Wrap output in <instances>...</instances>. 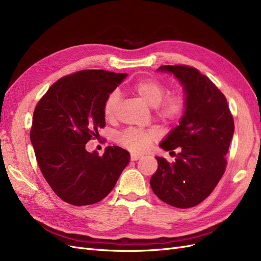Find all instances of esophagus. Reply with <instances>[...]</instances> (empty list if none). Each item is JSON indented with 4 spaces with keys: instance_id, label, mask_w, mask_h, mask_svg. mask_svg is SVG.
Listing matches in <instances>:
<instances>
[{
    "instance_id": "34e87169",
    "label": "esophagus",
    "mask_w": 261,
    "mask_h": 261,
    "mask_svg": "<svg viewBox=\"0 0 261 261\" xmlns=\"http://www.w3.org/2000/svg\"><path fill=\"white\" fill-rule=\"evenodd\" d=\"M141 158V154H137V153H132L130 154V161H137Z\"/></svg>"
}]
</instances>
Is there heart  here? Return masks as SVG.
<instances>
[{
  "mask_svg": "<svg viewBox=\"0 0 261 261\" xmlns=\"http://www.w3.org/2000/svg\"><path fill=\"white\" fill-rule=\"evenodd\" d=\"M167 91V85L156 78H146L134 86V92L145 103L154 108V114L158 118L167 123H174L184 115L188 99L183 90H175L168 94ZM120 101L121 94L118 91H112L107 97L103 103L106 120H114ZM158 139H159V133L154 128H128L116 136L117 144L134 153L146 151Z\"/></svg>",
  "mask_w": 261,
  "mask_h": 261,
  "instance_id": "obj_1",
  "label": "heart"
}]
</instances>
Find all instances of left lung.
I'll list each match as a JSON object with an SVG mask.
<instances>
[{"mask_svg": "<svg viewBox=\"0 0 261 261\" xmlns=\"http://www.w3.org/2000/svg\"><path fill=\"white\" fill-rule=\"evenodd\" d=\"M183 85L187 108L179 125L160 147H180L175 162L155 156L158 170L150 178L153 193L170 206L192 208L212 193L223 176L234 133V121L224 94L207 76L187 65H163Z\"/></svg>", "mask_w": 261, "mask_h": 261, "instance_id": "left-lung-1", "label": "left lung"}]
</instances>
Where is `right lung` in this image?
<instances>
[{
    "mask_svg": "<svg viewBox=\"0 0 261 261\" xmlns=\"http://www.w3.org/2000/svg\"><path fill=\"white\" fill-rule=\"evenodd\" d=\"M126 74L84 69L55 82L36 106L30 140L42 175L62 200L88 206L107 197L129 153L107 147L101 156L86 144L106 126L103 103Z\"/></svg>",
    "mask_w": 261,
    "mask_h": 261,
    "instance_id": "right-lung-1",
    "label": "right lung"
}]
</instances>
